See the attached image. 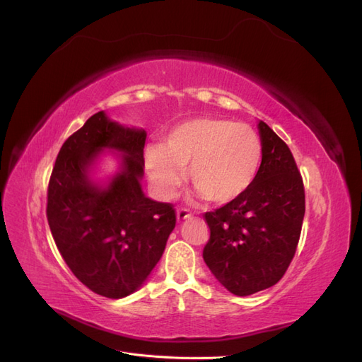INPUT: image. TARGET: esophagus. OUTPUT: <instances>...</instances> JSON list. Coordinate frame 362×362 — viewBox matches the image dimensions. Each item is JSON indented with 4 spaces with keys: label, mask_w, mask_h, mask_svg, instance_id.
I'll list each match as a JSON object with an SVG mask.
<instances>
[{
    "label": "esophagus",
    "mask_w": 362,
    "mask_h": 362,
    "mask_svg": "<svg viewBox=\"0 0 362 362\" xmlns=\"http://www.w3.org/2000/svg\"><path fill=\"white\" fill-rule=\"evenodd\" d=\"M192 216V213L187 210V208H178L177 210V218H178V222H182V221H185V218H189Z\"/></svg>",
    "instance_id": "1"
}]
</instances>
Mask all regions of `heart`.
Here are the masks:
<instances>
[{"label": "heart", "instance_id": "b5f03b06", "mask_svg": "<svg viewBox=\"0 0 362 362\" xmlns=\"http://www.w3.org/2000/svg\"><path fill=\"white\" fill-rule=\"evenodd\" d=\"M261 160V139L250 127L201 117L172 128L161 146H151L145 166L152 187L163 198L177 192L182 169L189 168L196 190L214 204H228L254 184Z\"/></svg>", "mask_w": 362, "mask_h": 362}]
</instances>
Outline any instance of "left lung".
<instances>
[{"label":"left lung","mask_w":362,"mask_h":362,"mask_svg":"<svg viewBox=\"0 0 362 362\" xmlns=\"http://www.w3.org/2000/svg\"><path fill=\"white\" fill-rule=\"evenodd\" d=\"M262 160L240 198L204 214L210 238L202 257L216 279L235 296L266 290L284 276L298 249L305 189L294 157L259 120Z\"/></svg>","instance_id":"1"}]
</instances>
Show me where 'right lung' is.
Masks as SVG:
<instances>
[{"mask_svg":"<svg viewBox=\"0 0 362 362\" xmlns=\"http://www.w3.org/2000/svg\"><path fill=\"white\" fill-rule=\"evenodd\" d=\"M145 140V129L98 112L64 141L49 178L47 218L54 242L76 279L104 298H125L145 282L177 223L172 204L141 190ZM105 147L124 156L123 169L101 189L88 169Z\"/></svg>","mask_w":362,"mask_h":362,"instance_id":"add662e5","label":"right lung"}]
</instances>
